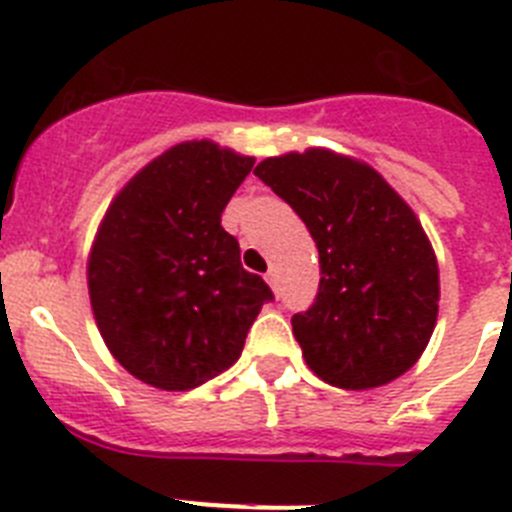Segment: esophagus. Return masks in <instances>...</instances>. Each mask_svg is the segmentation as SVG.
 I'll use <instances>...</instances> for the list:
<instances>
[{"mask_svg": "<svg viewBox=\"0 0 512 512\" xmlns=\"http://www.w3.org/2000/svg\"><path fill=\"white\" fill-rule=\"evenodd\" d=\"M266 282L271 284V289H274V292H279V277H277V269H269V271H266Z\"/></svg>", "mask_w": 512, "mask_h": 512, "instance_id": "34e87169", "label": "esophagus"}]
</instances>
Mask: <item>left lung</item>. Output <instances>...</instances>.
<instances>
[{
  "label": "left lung",
  "mask_w": 512,
  "mask_h": 512,
  "mask_svg": "<svg viewBox=\"0 0 512 512\" xmlns=\"http://www.w3.org/2000/svg\"><path fill=\"white\" fill-rule=\"evenodd\" d=\"M253 174L310 230L315 302L292 315L307 366L341 390L405 374L438 318V264L415 212L372 166L325 148L266 158Z\"/></svg>",
  "instance_id": "8db88e82"
}]
</instances>
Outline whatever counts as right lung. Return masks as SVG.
<instances>
[{
  "label": "right lung",
  "instance_id": "obj_1",
  "mask_svg": "<svg viewBox=\"0 0 512 512\" xmlns=\"http://www.w3.org/2000/svg\"><path fill=\"white\" fill-rule=\"evenodd\" d=\"M253 158L210 140L169 148L112 200L89 253L97 328L158 390H194L238 361L269 284L220 225Z\"/></svg>",
  "mask_w": 512,
  "mask_h": 512
}]
</instances>
